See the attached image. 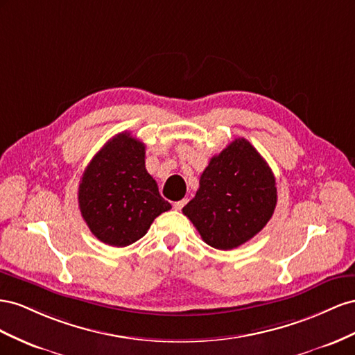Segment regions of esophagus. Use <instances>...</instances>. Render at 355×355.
<instances>
[{
  "label": "esophagus",
  "mask_w": 355,
  "mask_h": 355,
  "mask_svg": "<svg viewBox=\"0 0 355 355\" xmlns=\"http://www.w3.org/2000/svg\"><path fill=\"white\" fill-rule=\"evenodd\" d=\"M187 204V199H181V200H177L175 204H174V208L177 209V211H181L183 209V207Z\"/></svg>",
  "instance_id": "34e87169"
}]
</instances>
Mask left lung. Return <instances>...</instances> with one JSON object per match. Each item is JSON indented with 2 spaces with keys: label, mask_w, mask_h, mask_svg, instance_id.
Wrapping results in <instances>:
<instances>
[{
  "label": "left lung",
  "mask_w": 355,
  "mask_h": 355,
  "mask_svg": "<svg viewBox=\"0 0 355 355\" xmlns=\"http://www.w3.org/2000/svg\"><path fill=\"white\" fill-rule=\"evenodd\" d=\"M275 207L272 169L245 138H238L212 156L183 214L208 245L234 250L266 226Z\"/></svg>",
  "instance_id": "left-lung-1"
}]
</instances>
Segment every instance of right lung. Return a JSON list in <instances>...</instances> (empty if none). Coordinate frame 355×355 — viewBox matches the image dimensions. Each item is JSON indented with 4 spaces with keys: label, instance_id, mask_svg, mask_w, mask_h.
I'll return each instance as SVG.
<instances>
[{
    "label": "right lung",
    "instance_id": "right-lung-1",
    "mask_svg": "<svg viewBox=\"0 0 355 355\" xmlns=\"http://www.w3.org/2000/svg\"><path fill=\"white\" fill-rule=\"evenodd\" d=\"M78 207L90 232L107 245L143 238L153 220L171 209L146 169V146L121 132L90 160L78 186Z\"/></svg>",
    "mask_w": 355,
    "mask_h": 355
}]
</instances>
